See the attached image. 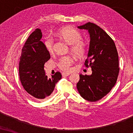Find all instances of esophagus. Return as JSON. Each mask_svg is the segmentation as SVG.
<instances>
[{
  "label": "esophagus",
  "instance_id": "34e87169",
  "mask_svg": "<svg viewBox=\"0 0 133 133\" xmlns=\"http://www.w3.org/2000/svg\"><path fill=\"white\" fill-rule=\"evenodd\" d=\"M70 74V72H62L63 77H66V76H68Z\"/></svg>",
  "mask_w": 133,
  "mask_h": 133
}]
</instances>
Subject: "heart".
Masks as SVG:
<instances>
[{"mask_svg": "<svg viewBox=\"0 0 133 133\" xmlns=\"http://www.w3.org/2000/svg\"><path fill=\"white\" fill-rule=\"evenodd\" d=\"M56 36L64 40L67 43L71 45L70 50L77 57H82L87 51V44L85 41L81 40L82 36L79 31L71 26H65L58 30L56 32ZM45 48L49 53L53 52L54 41L50 36H46L44 40ZM74 59L70 56H62L59 59L58 66L62 70L70 71L72 70V65Z\"/></svg>", "mask_w": 133, "mask_h": 133, "instance_id": "b5f03b06", "label": "heart"}]
</instances>
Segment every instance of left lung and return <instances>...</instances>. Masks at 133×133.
<instances>
[{
  "instance_id": "8db88e82",
  "label": "left lung",
  "mask_w": 133,
  "mask_h": 133,
  "mask_svg": "<svg viewBox=\"0 0 133 133\" xmlns=\"http://www.w3.org/2000/svg\"><path fill=\"white\" fill-rule=\"evenodd\" d=\"M78 28L88 30L90 33V47L84 65L91 68L92 74H80L77 88L83 99L96 102L108 94L117 82L118 52L113 40L97 25L88 22Z\"/></svg>"
}]
</instances>
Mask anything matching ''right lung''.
Masks as SVG:
<instances>
[{
	"label": "right lung",
	"mask_w": 133,
	"mask_h": 133,
	"mask_svg": "<svg viewBox=\"0 0 133 133\" xmlns=\"http://www.w3.org/2000/svg\"><path fill=\"white\" fill-rule=\"evenodd\" d=\"M42 33L36 29L27 39L22 50L19 62V76L25 91L38 99L48 97L53 91L62 74L57 71L51 78L45 75L44 64L50 59V54L41 41Z\"/></svg>",
	"instance_id": "add662e5"
}]
</instances>
